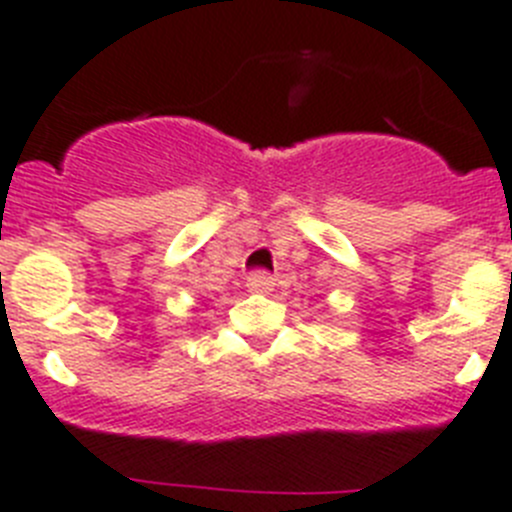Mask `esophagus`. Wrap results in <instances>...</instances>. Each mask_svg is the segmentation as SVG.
I'll return each mask as SVG.
<instances>
[{"mask_svg":"<svg viewBox=\"0 0 512 512\" xmlns=\"http://www.w3.org/2000/svg\"><path fill=\"white\" fill-rule=\"evenodd\" d=\"M246 287L251 292H261V295H266V292L274 290V279L269 277V274H266V272H253L251 277H248Z\"/></svg>","mask_w":512,"mask_h":512,"instance_id":"1","label":"esophagus"}]
</instances>
